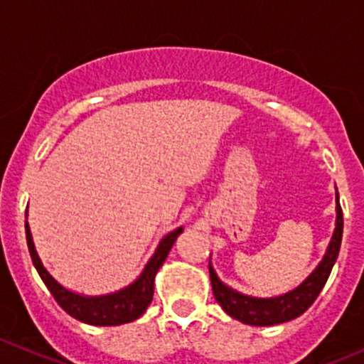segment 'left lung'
I'll return each instance as SVG.
<instances>
[{
    "mask_svg": "<svg viewBox=\"0 0 364 364\" xmlns=\"http://www.w3.org/2000/svg\"><path fill=\"white\" fill-rule=\"evenodd\" d=\"M336 228L332 235L331 244L327 247L323 260L318 264L314 271L298 285L296 289L282 294L277 298H253L247 294H240L233 291L232 287L224 285L215 274L213 267L210 266V280H212L213 296L217 304L223 307L226 314H230L235 320L247 325H257V327H267V325H278L284 321H289L304 314L318 294L321 293L323 285L327 284V278L334 267L338 259L339 247H341L343 237V212L339 205V196L336 190Z\"/></svg>",
    "mask_w": 364,
    "mask_h": 364,
    "instance_id": "left-lung-1",
    "label": "left lung"
}]
</instances>
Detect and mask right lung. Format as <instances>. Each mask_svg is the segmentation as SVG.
Segmentation results:
<instances>
[{
    "label": "right lung",
    "instance_id": "obj_1",
    "mask_svg": "<svg viewBox=\"0 0 364 364\" xmlns=\"http://www.w3.org/2000/svg\"><path fill=\"white\" fill-rule=\"evenodd\" d=\"M25 232L26 244H28V251L30 257H32L33 266H36L41 280L48 287V291L55 298L57 304L68 314L73 316L75 320L84 321L87 325H98V327H111V325H122L129 323V321H134L136 318H140L147 311L149 304H151L152 296H154L156 273L163 266L166 255H168L171 247L174 246L176 239L183 232V228L174 230V232L163 237L161 242L156 247L154 255H152V259L145 266L144 273L140 274V278H136V282L127 285L125 289L117 291L113 294H104V296H84V294H77L73 291H68L66 287H63L48 271L44 269L39 255L36 251V246H33L28 223H25Z\"/></svg>",
    "mask_w": 364,
    "mask_h": 364
}]
</instances>
